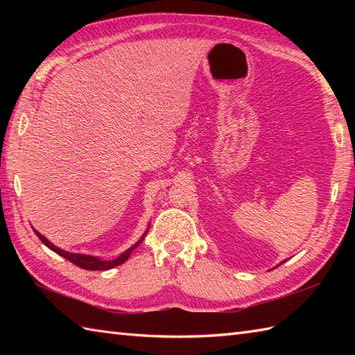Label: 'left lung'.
I'll list each match as a JSON object with an SVG mask.
<instances>
[{
  "label": "left lung",
  "mask_w": 355,
  "mask_h": 355,
  "mask_svg": "<svg viewBox=\"0 0 355 355\" xmlns=\"http://www.w3.org/2000/svg\"><path fill=\"white\" fill-rule=\"evenodd\" d=\"M282 262H285V261H282ZM282 262H281V263H282ZM281 263H279V266H281Z\"/></svg>",
  "instance_id": "8db88e82"
}]
</instances>
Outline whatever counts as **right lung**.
Segmentation results:
<instances>
[{
  "label": "right lung",
  "mask_w": 355,
  "mask_h": 355,
  "mask_svg": "<svg viewBox=\"0 0 355 355\" xmlns=\"http://www.w3.org/2000/svg\"><path fill=\"white\" fill-rule=\"evenodd\" d=\"M148 230H149V227L146 229L145 233H143L141 238L137 241V243H135L134 245H131V247L128 248L126 252H123L122 254H119L116 259H111V261H105V259H101V258H97V256H92V254H82V253L65 252V250H62V248H59V247H56L55 244H51L50 241H49L47 238H45L44 235H41V233L37 232V230H35V233H36V236L40 238V239L42 241V243L50 248V250L58 253L59 256H62V258H65V259H69L70 262L74 263V266H78V267L84 268V270H110V268H114V267L120 266V263H123L125 261H128V258H130V254L134 252V248H137V247L141 244V241H143V238L146 236Z\"/></svg>",
  "instance_id": "add662e5"
}]
</instances>
